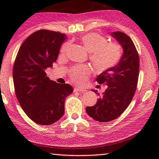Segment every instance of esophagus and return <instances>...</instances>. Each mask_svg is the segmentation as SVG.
I'll return each mask as SVG.
<instances>
[{"instance_id": "1", "label": "esophagus", "mask_w": 159, "mask_h": 159, "mask_svg": "<svg viewBox=\"0 0 159 159\" xmlns=\"http://www.w3.org/2000/svg\"><path fill=\"white\" fill-rule=\"evenodd\" d=\"M74 91L75 92H84V91H86V90L85 89H81V88H75L74 89Z\"/></svg>"}]
</instances>
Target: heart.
Here are the masks:
<instances>
[{
    "mask_svg": "<svg viewBox=\"0 0 159 159\" xmlns=\"http://www.w3.org/2000/svg\"><path fill=\"white\" fill-rule=\"evenodd\" d=\"M80 42L90 53L89 57L93 65L99 71L111 69L118 64L122 55L121 45L116 42H108L103 35L97 33H89L82 35ZM70 43H64L60 53L66 55L69 49ZM90 73L86 64H79L71 68L69 75L73 82L82 84Z\"/></svg>",
    "mask_w": 159,
    "mask_h": 159,
    "instance_id": "heart-1",
    "label": "heart"
}]
</instances>
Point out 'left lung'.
<instances>
[{
    "label": "left lung",
    "mask_w": 159,
    "mask_h": 159,
    "mask_svg": "<svg viewBox=\"0 0 159 159\" xmlns=\"http://www.w3.org/2000/svg\"><path fill=\"white\" fill-rule=\"evenodd\" d=\"M111 35L121 45L124 53L116 66L97 77V82L105 84L108 88L95 106L86 108L87 114L99 122L114 120L125 111L133 98L138 83L139 57L133 42L121 31L112 32ZM93 91L98 93L95 90Z\"/></svg>",
    "instance_id": "1"
}]
</instances>
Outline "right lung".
I'll return each instance as SVG.
<instances>
[{"mask_svg": "<svg viewBox=\"0 0 159 159\" xmlns=\"http://www.w3.org/2000/svg\"><path fill=\"white\" fill-rule=\"evenodd\" d=\"M66 38L60 32L41 30L22 44L13 68L16 98L25 114L40 125H51L63 116L64 102L73 93L68 84L50 80L45 73L57 60Z\"/></svg>", "mask_w": 159, "mask_h": 159, "instance_id": "right-lung-1", "label": "right lung"}]
</instances>
